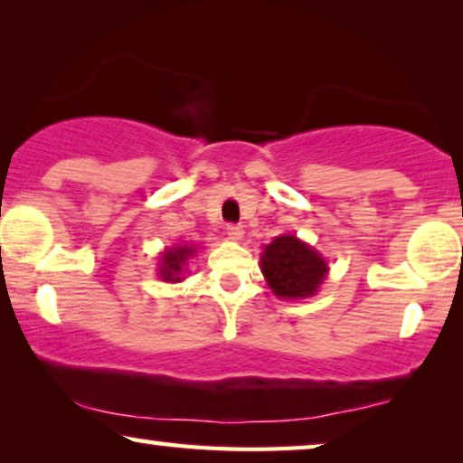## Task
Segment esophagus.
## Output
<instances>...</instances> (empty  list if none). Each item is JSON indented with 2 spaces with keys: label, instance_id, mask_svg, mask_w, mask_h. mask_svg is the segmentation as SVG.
<instances>
[{
  "label": "esophagus",
  "instance_id": "obj_1",
  "mask_svg": "<svg viewBox=\"0 0 463 463\" xmlns=\"http://www.w3.org/2000/svg\"><path fill=\"white\" fill-rule=\"evenodd\" d=\"M227 236H230L232 240H242V236H244L242 225H233V223L227 225Z\"/></svg>",
  "mask_w": 463,
  "mask_h": 463
}]
</instances>
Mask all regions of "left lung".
Returning a JSON list of instances; mask_svg holds the SVG:
<instances>
[{"mask_svg": "<svg viewBox=\"0 0 463 463\" xmlns=\"http://www.w3.org/2000/svg\"><path fill=\"white\" fill-rule=\"evenodd\" d=\"M261 271L280 299H307L318 293L328 265L325 257L297 236H278L263 249Z\"/></svg>", "mask_w": 463, "mask_h": 463, "instance_id": "left-lung-1", "label": "left lung"}]
</instances>
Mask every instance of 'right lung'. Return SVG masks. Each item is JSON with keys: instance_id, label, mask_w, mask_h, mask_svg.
<instances>
[{"instance_id": "add662e5", "label": "right lung", "mask_w": 463, "mask_h": 463, "mask_svg": "<svg viewBox=\"0 0 463 463\" xmlns=\"http://www.w3.org/2000/svg\"><path fill=\"white\" fill-rule=\"evenodd\" d=\"M195 255V246L189 244H175L162 252L160 257V278L164 282H181L183 280V268H185L189 259Z\"/></svg>"}]
</instances>
